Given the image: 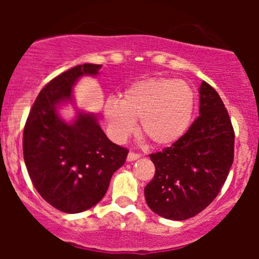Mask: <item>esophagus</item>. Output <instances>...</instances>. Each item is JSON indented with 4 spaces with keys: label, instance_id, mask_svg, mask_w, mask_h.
<instances>
[{
    "label": "esophagus",
    "instance_id": "esophagus-1",
    "mask_svg": "<svg viewBox=\"0 0 259 259\" xmlns=\"http://www.w3.org/2000/svg\"><path fill=\"white\" fill-rule=\"evenodd\" d=\"M140 158V155L139 154H137V153H132V151H130L129 154H127V161H134V160H138V159Z\"/></svg>",
    "mask_w": 259,
    "mask_h": 259
}]
</instances>
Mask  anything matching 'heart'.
Instances as JSON below:
<instances>
[{"mask_svg": "<svg viewBox=\"0 0 259 259\" xmlns=\"http://www.w3.org/2000/svg\"><path fill=\"white\" fill-rule=\"evenodd\" d=\"M194 108V93L184 81L151 77L127 86L120 100H106L104 117L119 142L134 133L140 120V133L151 144L169 146L187 134Z\"/></svg>", "mask_w": 259, "mask_h": 259, "instance_id": "obj_1", "label": "heart"}]
</instances>
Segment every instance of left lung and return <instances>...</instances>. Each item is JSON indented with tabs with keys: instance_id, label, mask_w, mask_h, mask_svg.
I'll return each instance as SVG.
<instances>
[{
	"instance_id": "obj_1",
	"label": "left lung",
	"mask_w": 259,
	"mask_h": 259,
	"mask_svg": "<svg viewBox=\"0 0 259 259\" xmlns=\"http://www.w3.org/2000/svg\"><path fill=\"white\" fill-rule=\"evenodd\" d=\"M149 156L155 176L144 194L154 213L184 221L213 202L233 164L234 132L221 96L209 83L200 85L199 116L187 134Z\"/></svg>"
}]
</instances>
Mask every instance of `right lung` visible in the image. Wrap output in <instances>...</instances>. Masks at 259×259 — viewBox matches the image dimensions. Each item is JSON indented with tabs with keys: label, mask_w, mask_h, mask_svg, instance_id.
Segmentation results:
<instances>
[{
	"label": "right lung",
	"mask_w": 259,
	"mask_h": 259,
	"mask_svg": "<svg viewBox=\"0 0 259 259\" xmlns=\"http://www.w3.org/2000/svg\"><path fill=\"white\" fill-rule=\"evenodd\" d=\"M100 69L77 65L52 79L36 98L23 129V159L33 187L65 213L98 204L129 153L108 139L98 114L76 110L71 122L59 114L60 106L74 104L72 89L80 77L96 76Z\"/></svg>",
	"instance_id": "add662e5"
}]
</instances>
